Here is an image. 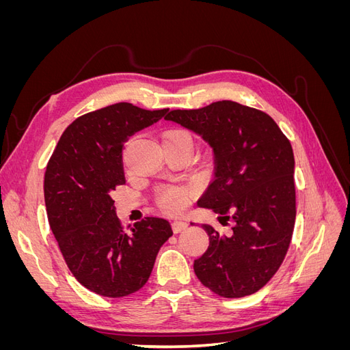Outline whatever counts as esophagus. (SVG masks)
<instances>
[{
	"instance_id": "obj_1",
	"label": "esophagus",
	"mask_w": 350,
	"mask_h": 350,
	"mask_svg": "<svg viewBox=\"0 0 350 350\" xmlns=\"http://www.w3.org/2000/svg\"><path fill=\"white\" fill-rule=\"evenodd\" d=\"M188 228V224L184 220H174L172 221V230L175 232V234H178V232L181 230H185Z\"/></svg>"
}]
</instances>
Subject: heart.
I'll return each mask as SVG.
<instances>
[{
	"label": "heart",
	"instance_id": "heart-1",
	"mask_svg": "<svg viewBox=\"0 0 350 350\" xmlns=\"http://www.w3.org/2000/svg\"><path fill=\"white\" fill-rule=\"evenodd\" d=\"M167 139L184 140V142L191 144L189 134L184 130H179V129L166 131L163 135V140H167ZM191 194H193L191 188H188V187H162L157 191L156 203L165 211V213L176 215V213H181L183 210H185Z\"/></svg>",
	"mask_w": 350,
	"mask_h": 350
}]
</instances>
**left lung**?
Returning <instances> with one entry per match:
<instances>
[{"label": "left lung", "mask_w": 350, "mask_h": 350, "mask_svg": "<svg viewBox=\"0 0 350 350\" xmlns=\"http://www.w3.org/2000/svg\"><path fill=\"white\" fill-rule=\"evenodd\" d=\"M165 120L201 135L213 149V181L197 204L235 221L230 237L203 225L210 243L194 261L197 278L225 298L260 291L280 267L295 226L291 142L271 116L232 100L171 111Z\"/></svg>", "instance_id": "left-lung-1"}]
</instances>
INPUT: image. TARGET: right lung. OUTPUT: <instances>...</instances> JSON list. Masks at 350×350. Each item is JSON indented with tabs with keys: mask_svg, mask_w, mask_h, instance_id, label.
Listing matches in <instances>:
<instances>
[{
	"mask_svg": "<svg viewBox=\"0 0 350 350\" xmlns=\"http://www.w3.org/2000/svg\"><path fill=\"white\" fill-rule=\"evenodd\" d=\"M166 112L126 102L89 112L67 126L49 159L44 193L52 234L74 278L98 295L142 289L172 237L169 221L154 216L124 230L111 197L125 184L124 144Z\"/></svg>",
	"mask_w": 350,
	"mask_h": 350,
	"instance_id": "1",
	"label": "right lung"
}]
</instances>
